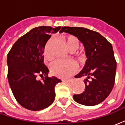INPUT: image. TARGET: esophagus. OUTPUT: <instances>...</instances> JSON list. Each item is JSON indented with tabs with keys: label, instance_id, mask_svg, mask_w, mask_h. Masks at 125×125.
<instances>
[{
	"label": "esophagus",
	"instance_id": "esophagus-1",
	"mask_svg": "<svg viewBox=\"0 0 125 125\" xmlns=\"http://www.w3.org/2000/svg\"><path fill=\"white\" fill-rule=\"evenodd\" d=\"M73 81V79H63L62 82H72Z\"/></svg>",
	"mask_w": 125,
	"mask_h": 125
}]
</instances>
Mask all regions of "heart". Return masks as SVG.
Returning a JSON list of instances; mask_svg holds the SVG:
<instances>
[{"label":"heart","instance_id":"1","mask_svg":"<svg viewBox=\"0 0 125 125\" xmlns=\"http://www.w3.org/2000/svg\"><path fill=\"white\" fill-rule=\"evenodd\" d=\"M62 39L65 43V45L70 52H73L79 47L80 42L78 38L75 36L72 35H64L62 37ZM49 41L50 40L48 41V43H49ZM48 43L47 44L44 49V56L45 60L50 61L53 59V57L49 54L48 52ZM78 58L79 60L83 61L84 60V55L82 53L79 54ZM77 70H78V66L76 63L72 60H69V61L58 60L53 63L50 66V72L52 75L61 78H66L70 77L72 74L76 73Z\"/></svg>","mask_w":125,"mask_h":125}]
</instances>
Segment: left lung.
I'll return each instance as SVG.
<instances>
[{
	"instance_id": "left-lung-1",
	"label": "left lung",
	"mask_w": 125,
	"mask_h": 125,
	"mask_svg": "<svg viewBox=\"0 0 125 125\" xmlns=\"http://www.w3.org/2000/svg\"><path fill=\"white\" fill-rule=\"evenodd\" d=\"M76 36L83 43L87 60L76 78L85 77V90L74 94L73 100L85 106H94L104 101L115 84L116 62L113 46L102 35L84 27H63L60 33Z\"/></svg>"
}]
</instances>
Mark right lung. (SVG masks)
Instances as JSON below:
<instances>
[{"label":"right lung","instance_id":"right-lung-1","mask_svg":"<svg viewBox=\"0 0 125 125\" xmlns=\"http://www.w3.org/2000/svg\"><path fill=\"white\" fill-rule=\"evenodd\" d=\"M60 28H33L15 42L7 55L10 87L19 104L28 110H43L54 101L55 86L62 81L47 76L49 71L43 62V53L51 35ZM38 75L43 78L42 81L37 80Z\"/></svg>","mask_w":125,"mask_h":125}]
</instances>
